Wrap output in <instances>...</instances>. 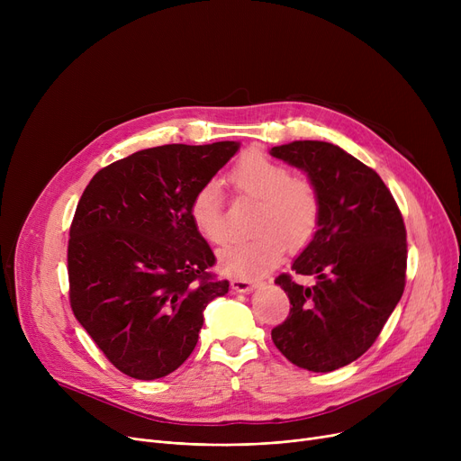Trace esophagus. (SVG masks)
I'll return each mask as SVG.
<instances>
[{"instance_id": "esophagus-1", "label": "esophagus", "mask_w": 461, "mask_h": 461, "mask_svg": "<svg viewBox=\"0 0 461 461\" xmlns=\"http://www.w3.org/2000/svg\"><path fill=\"white\" fill-rule=\"evenodd\" d=\"M254 287H256V282H252L249 278H233L231 280V289H233V292H239V294L252 292Z\"/></svg>"}]
</instances>
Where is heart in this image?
Masks as SVG:
<instances>
[{
  "label": "heart",
  "mask_w": 461,
  "mask_h": 461,
  "mask_svg": "<svg viewBox=\"0 0 461 461\" xmlns=\"http://www.w3.org/2000/svg\"><path fill=\"white\" fill-rule=\"evenodd\" d=\"M228 183L239 196L258 200L252 237L228 245L218 259L221 267L239 278H252L271 271L287 249L303 250L321 224V196L310 179L295 177L287 164L250 149L233 164ZM190 222L212 245H224L230 226L222 194L214 183H203L188 203Z\"/></svg>",
  "instance_id": "obj_1"
}]
</instances>
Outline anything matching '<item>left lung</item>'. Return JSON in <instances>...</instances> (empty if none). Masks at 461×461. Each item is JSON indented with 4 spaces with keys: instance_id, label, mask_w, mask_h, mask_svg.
Masks as SVG:
<instances>
[{
    "instance_id": "obj_1",
    "label": "left lung",
    "mask_w": 461,
    "mask_h": 461,
    "mask_svg": "<svg viewBox=\"0 0 461 461\" xmlns=\"http://www.w3.org/2000/svg\"><path fill=\"white\" fill-rule=\"evenodd\" d=\"M271 155L308 174L321 196V224L294 261L304 287L276 276L289 316L271 330L280 353L308 372H332L365 355L402 299L407 271L403 216L366 164L327 141H292Z\"/></svg>"
}]
</instances>
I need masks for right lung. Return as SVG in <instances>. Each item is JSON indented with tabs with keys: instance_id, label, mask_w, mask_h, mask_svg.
Masks as SVG:
<instances>
[{
	"instance_id": "add662e5",
	"label": "right lung",
	"mask_w": 461,
	"mask_h": 461,
	"mask_svg": "<svg viewBox=\"0 0 461 461\" xmlns=\"http://www.w3.org/2000/svg\"><path fill=\"white\" fill-rule=\"evenodd\" d=\"M239 149L169 143L99 169L67 247L68 303L112 365L134 379L177 370L196 348L203 310L228 294L188 203Z\"/></svg>"
}]
</instances>
